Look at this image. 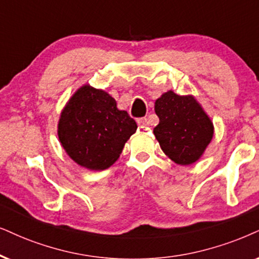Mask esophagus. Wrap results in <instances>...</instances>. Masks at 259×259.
I'll use <instances>...</instances> for the list:
<instances>
[{"mask_svg":"<svg viewBox=\"0 0 259 259\" xmlns=\"http://www.w3.org/2000/svg\"><path fill=\"white\" fill-rule=\"evenodd\" d=\"M137 123H139V125H142V126H147L149 124L148 119L146 118V117H143V118H139L137 119Z\"/></svg>","mask_w":259,"mask_h":259,"instance_id":"34e87169","label":"esophagus"}]
</instances>
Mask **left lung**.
Instances as JSON below:
<instances>
[{"mask_svg":"<svg viewBox=\"0 0 259 259\" xmlns=\"http://www.w3.org/2000/svg\"><path fill=\"white\" fill-rule=\"evenodd\" d=\"M159 124L154 135L162 152L178 165H191L201 158L214 135V125L192 96L163 93L155 101Z\"/></svg>","mask_w":259,"mask_h":259,"instance_id":"obj_1","label":"left lung"}]
</instances>
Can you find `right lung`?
<instances>
[{"label":"right lung","mask_w":259,"mask_h":259,"mask_svg":"<svg viewBox=\"0 0 259 259\" xmlns=\"http://www.w3.org/2000/svg\"><path fill=\"white\" fill-rule=\"evenodd\" d=\"M137 124L105 91L84 84L62 111L58 139L77 165L92 171L109 168L119 158Z\"/></svg>","instance_id":"right-lung-1"}]
</instances>
